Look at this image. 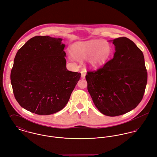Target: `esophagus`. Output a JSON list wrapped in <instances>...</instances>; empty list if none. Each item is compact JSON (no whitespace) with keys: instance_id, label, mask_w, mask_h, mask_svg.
Masks as SVG:
<instances>
[{"instance_id":"esophagus-1","label":"esophagus","mask_w":157,"mask_h":157,"mask_svg":"<svg viewBox=\"0 0 157 157\" xmlns=\"http://www.w3.org/2000/svg\"><path fill=\"white\" fill-rule=\"evenodd\" d=\"M81 78L84 79L85 77H86V71H85V70H82V71H81Z\"/></svg>"}]
</instances>
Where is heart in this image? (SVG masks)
Instances as JSON below:
<instances>
[{
  "mask_svg": "<svg viewBox=\"0 0 157 157\" xmlns=\"http://www.w3.org/2000/svg\"><path fill=\"white\" fill-rule=\"evenodd\" d=\"M112 51L111 45L105 40H94L78 42L73 47V55L79 59L90 57L88 66L99 68L106 63Z\"/></svg>",
  "mask_w": 157,
  "mask_h": 157,
  "instance_id": "obj_1",
  "label": "heart"
}]
</instances>
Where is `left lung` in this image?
<instances>
[{
  "label": "left lung",
  "mask_w": 157,
  "mask_h": 157,
  "mask_svg": "<svg viewBox=\"0 0 157 157\" xmlns=\"http://www.w3.org/2000/svg\"><path fill=\"white\" fill-rule=\"evenodd\" d=\"M113 59L96 70L87 71V89L98 110L114 117L134 109L143 99L147 73L143 53L126 37L113 40Z\"/></svg>",
  "instance_id": "8db88e82"
}]
</instances>
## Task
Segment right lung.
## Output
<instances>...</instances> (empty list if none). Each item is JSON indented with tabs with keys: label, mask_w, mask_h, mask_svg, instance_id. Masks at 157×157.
<instances>
[{
	"label": "right lung",
	"mask_w": 157,
	"mask_h": 157,
	"mask_svg": "<svg viewBox=\"0 0 157 157\" xmlns=\"http://www.w3.org/2000/svg\"><path fill=\"white\" fill-rule=\"evenodd\" d=\"M61 38L35 36L18 51L11 72L14 97L25 109L38 115L61 110L81 78L66 68Z\"/></svg>",
	"instance_id": "add662e5"
}]
</instances>
